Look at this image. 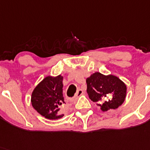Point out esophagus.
<instances>
[{
  "mask_svg": "<svg viewBox=\"0 0 150 150\" xmlns=\"http://www.w3.org/2000/svg\"><path fill=\"white\" fill-rule=\"evenodd\" d=\"M83 94H84V91H83L81 90V89H79L77 92H76V94H75V98H79V96H81V95H82Z\"/></svg>",
  "mask_w": 150,
  "mask_h": 150,
  "instance_id": "34e87169",
  "label": "esophagus"
}]
</instances>
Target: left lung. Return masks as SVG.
<instances>
[{
    "instance_id": "1",
    "label": "left lung",
    "mask_w": 150,
    "mask_h": 150,
    "mask_svg": "<svg viewBox=\"0 0 150 150\" xmlns=\"http://www.w3.org/2000/svg\"><path fill=\"white\" fill-rule=\"evenodd\" d=\"M87 92L89 98L102 111L117 109L127 97V85L114 75L94 72L87 78Z\"/></svg>"
}]
</instances>
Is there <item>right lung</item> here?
I'll return each instance as SVG.
<instances>
[{"label":"right lung","instance_id":"obj_1","mask_svg":"<svg viewBox=\"0 0 150 150\" xmlns=\"http://www.w3.org/2000/svg\"><path fill=\"white\" fill-rule=\"evenodd\" d=\"M63 76L48 75L35 87L31 94L33 108L49 120H58L65 104L63 97Z\"/></svg>","mask_w":150,"mask_h":150}]
</instances>
